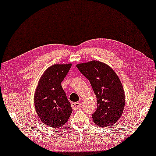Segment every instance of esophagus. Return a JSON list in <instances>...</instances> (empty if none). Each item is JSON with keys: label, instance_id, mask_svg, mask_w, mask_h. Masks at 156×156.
Here are the masks:
<instances>
[{"label": "esophagus", "instance_id": "obj_1", "mask_svg": "<svg viewBox=\"0 0 156 156\" xmlns=\"http://www.w3.org/2000/svg\"><path fill=\"white\" fill-rule=\"evenodd\" d=\"M81 103L80 102H73L71 103V107L73 110H76L78 108L81 107Z\"/></svg>", "mask_w": 156, "mask_h": 156}]
</instances>
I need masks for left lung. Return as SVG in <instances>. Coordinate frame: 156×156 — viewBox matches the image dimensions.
Returning <instances> with one entry per match:
<instances>
[{"label":"left lung","mask_w":156,"mask_h":156,"mask_svg":"<svg viewBox=\"0 0 156 156\" xmlns=\"http://www.w3.org/2000/svg\"><path fill=\"white\" fill-rule=\"evenodd\" d=\"M90 83L97 98L93 122L101 127L116 123L122 116L125 98L123 85L113 69L104 63L90 61L76 65Z\"/></svg>","instance_id":"obj_1"}]
</instances>
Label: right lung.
<instances>
[{
  "instance_id": "right-lung-1",
  "label": "right lung",
  "mask_w": 156,
  "mask_h": 156,
  "mask_svg": "<svg viewBox=\"0 0 156 156\" xmlns=\"http://www.w3.org/2000/svg\"><path fill=\"white\" fill-rule=\"evenodd\" d=\"M71 66V63L55 64L46 69L34 93L37 115L42 123L53 129L64 125L73 111L61 85Z\"/></svg>"
}]
</instances>
